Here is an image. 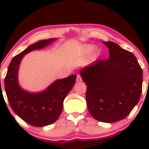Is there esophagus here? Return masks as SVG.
<instances>
[{
  "instance_id": "obj_1",
  "label": "esophagus",
  "mask_w": 149,
  "mask_h": 149,
  "mask_svg": "<svg viewBox=\"0 0 149 149\" xmlns=\"http://www.w3.org/2000/svg\"><path fill=\"white\" fill-rule=\"evenodd\" d=\"M81 81H82V79H81V77L80 75H77V82H81Z\"/></svg>"
}]
</instances>
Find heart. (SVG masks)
<instances>
[{
	"label": "heart",
	"instance_id": "heart-1",
	"mask_svg": "<svg viewBox=\"0 0 149 149\" xmlns=\"http://www.w3.org/2000/svg\"><path fill=\"white\" fill-rule=\"evenodd\" d=\"M95 49V46L91 44H86L83 47L82 52L84 54H89L91 52H93Z\"/></svg>",
	"mask_w": 149,
	"mask_h": 149
}]
</instances>
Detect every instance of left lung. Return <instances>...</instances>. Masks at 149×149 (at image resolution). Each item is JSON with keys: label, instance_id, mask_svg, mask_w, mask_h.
Wrapping results in <instances>:
<instances>
[{"label": "left lung", "instance_id": "obj_1", "mask_svg": "<svg viewBox=\"0 0 149 149\" xmlns=\"http://www.w3.org/2000/svg\"><path fill=\"white\" fill-rule=\"evenodd\" d=\"M109 60H96L80 71L87 85L86 101L93 119L104 123L123 119L139 101L142 70L135 56L113 42H102Z\"/></svg>", "mask_w": 149, "mask_h": 149}]
</instances>
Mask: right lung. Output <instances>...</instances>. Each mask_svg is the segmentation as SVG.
<instances>
[{
    "mask_svg": "<svg viewBox=\"0 0 149 149\" xmlns=\"http://www.w3.org/2000/svg\"><path fill=\"white\" fill-rule=\"evenodd\" d=\"M56 40L57 38H52L40 40L14 57L5 79L6 94L11 109L22 120L35 127L51 125L57 121L62 111L64 100L74 85L77 75L58 79L45 90L32 93L22 89L19 85L18 71L25 55L46 47Z\"/></svg>",
    "mask_w": 149,
    "mask_h": 149,
    "instance_id": "obj_1",
    "label": "right lung"
}]
</instances>
